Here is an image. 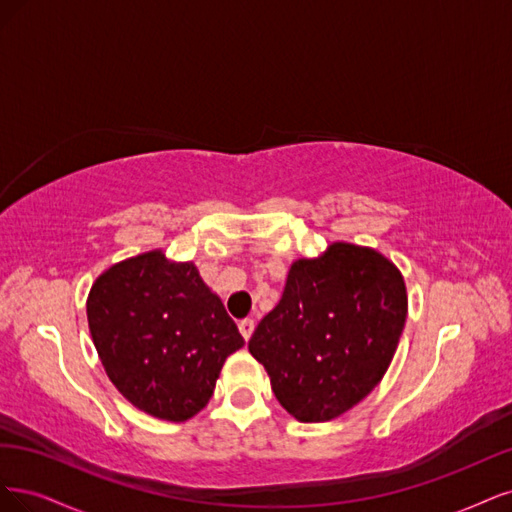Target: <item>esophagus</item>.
<instances>
[{
  "instance_id": "esophagus-1",
  "label": "esophagus",
  "mask_w": 512,
  "mask_h": 512,
  "mask_svg": "<svg viewBox=\"0 0 512 512\" xmlns=\"http://www.w3.org/2000/svg\"><path fill=\"white\" fill-rule=\"evenodd\" d=\"M238 329H240V334H242V338L249 342V338L253 336V329H255V321L253 319H242L240 323H238Z\"/></svg>"
}]
</instances>
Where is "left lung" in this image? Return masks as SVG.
<instances>
[{"label":"left lung","mask_w":512,"mask_h":512,"mask_svg":"<svg viewBox=\"0 0 512 512\" xmlns=\"http://www.w3.org/2000/svg\"><path fill=\"white\" fill-rule=\"evenodd\" d=\"M406 312L404 278L385 255L334 242L317 259L291 263L283 298L257 325L249 351L289 415L332 421L381 383Z\"/></svg>","instance_id":"obj_1"}]
</instances>
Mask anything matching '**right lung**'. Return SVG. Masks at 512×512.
<instances>
[{
	"label": "right lung",
	"mask_w": 512,
	"mask_h": 512,
	"mask_svg": "<svg viewBox=\"0 0 512 512\" xmlns=\"http://www.w3.org/2000/svg\"><path fill=\"white\" fill-rule=\"evenodd\" d=\"M87 319L102 366L123 398L163 421H187L244 338L191 261L148 251L95 280Z\"/></svg>",
	"instance_id": "1"
}]
</instances>
